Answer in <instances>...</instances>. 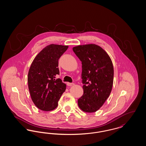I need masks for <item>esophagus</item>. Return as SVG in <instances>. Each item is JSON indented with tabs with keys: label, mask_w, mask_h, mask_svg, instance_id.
Masks as SVG:
<instances>
[{
	"label": "esophagus",
	"mask_w": 146,
	"mask_h": 146,
	"mask_svg": "<svg viewBox=\"0 0 146 146\" xmlns=\"http://www.w3.org/2000/svg\"><path fill=\"white\" fill-rule=\"evenodd\" d=\"M67 85L68 86H72V85H74V84L72 83H67Z\"/></svg>",
	"instance_id": "obj_1"
}]
</instances>
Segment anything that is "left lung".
Listing matches in <instances>:
<instances>
[{
	"label": "left lung",
	"instance_id": "obj_1",
	"mask_svg": "<svg viewBox=\"0 0 146 146\" xmlns=\"http://www.w3.org/2000/svg\"><path fill=\"white\" fill-rule=\"evenodd\" d=\"M73 50L82 64L84 93L78 100V106L85 112H95L111 92L114 77L111 59L96 44L78 45Z\"/></svg>",
	"mask_w": 146,
	"mask_h": 146
}]
</instances>
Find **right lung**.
<instances>
[{"label":"right lung","mask_w":146,"mask_h":146,"mask_svg":"<svg viewBox=\"0 0 146 146\" xmlns=\"http://www.w3.org/2000/svg\"><path fill=\"white\" fill-rule=\"evenodd\" d=\"M68 46L50 44L36 56L28 74V89L37 108L50 111L58 106V101L66 90V85L56 76L60 74L58 59Z\"/></svg>","instance_id":"add662e5"}]
</instances>
